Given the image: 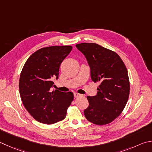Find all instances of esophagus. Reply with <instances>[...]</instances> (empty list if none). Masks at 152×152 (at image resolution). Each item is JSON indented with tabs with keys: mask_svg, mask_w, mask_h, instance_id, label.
I'll list each match as a JSON object with an SVG mask.
<instances>
[{
	"mask_svg": "<svg viewBox=\"0 0 152 152\" xmlns=\"http://www.w3.org/2000/svg\"><path fill=\"white\" fill-rule=\"evenodd\" d=\"M74 96L75 98H78V97H80V96H81L82 95L80 94H78V93H74Z\"/></svg>",
	"mask_w": 152,
	"mask_h": 152,
	"instance_id": "obj_1",
	"label": "esophagus"
}]
</instances>
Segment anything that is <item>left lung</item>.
I'll use <instances>...</instances> for the list:
<instances>
[{
    "mask_svg": "<svg viewBox=\"0 0 152 152\" xmlns=\"http://www.w3.org/2000/svg\"><path fill=\"white\" fill-rule=\"evenodd\" d=\"M76 47L83 54L90 68L92 80L99 82L97 94L88 96L84 110L88 121L96 125L107 124L118 117L129 94L128 70L119 55L95 43H81Z\"/></svg>",
    "mask_w": 152,
    "mask_h": 152,
    "instance_id": "obj_1",
    "label": "left lung"
}]
</instances>
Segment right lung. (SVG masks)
<instances>
[{
	"instance_id": "add662e5",
	"label": "right lung",
	"mask_w": 152,
	"mask_h": 152,
	"mask_svg": "<svg viewBox=\"0 0 152 152\" xmlns=\"http://www.w3.org/2000/svg\"><path fill=\"white\" fill-rule=\"evenodd\" d=\"M72 49L71 46L40 48L24 65L19 80L20 98L27 111L38 122L52 124L66 118L73 93L52 91V80L58 78L60 66Z\"/></svg>"
}]
</instances>
